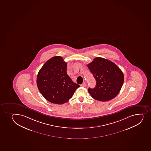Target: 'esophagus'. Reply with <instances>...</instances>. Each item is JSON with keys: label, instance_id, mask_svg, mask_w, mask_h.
<instances>
[{"label": "esophagus", "instance_id": "1", "mask_svg": "<svg viewBox=\"0 0 151 151\" xmlns=\"http://www.w3.org/2000/svg\"><path fill=\"white\" fill-rule=\"evenodd\" d=\"M86 85H87L84 82L83 83L82 85H81V86H82V87H85L86 86Z\"/></svg>", "mask_w": 151, "mask_h": 151}]
</instances>
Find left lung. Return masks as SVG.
I'll use <instances>...</instances> for the list:
<instances>
[{
  "label": "left lung",
  "instance_id": "8db88e82",
  "mask_svg": "<svg viewBox=\"0 0 151 151\" xmlns=\"http://www.w3.org/2000/svg\"><path fill=\"white\" fill-rule=\"evenodd\" d=\"M96 81L95 88L88 91L92 98L101 101H109L115 98L124 82L123 72L111 61L96 58L87 65Z\"/></svg>",
  "mask_w": 151,
  "mask_h": 151
}]
</instances>
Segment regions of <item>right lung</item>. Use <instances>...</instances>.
<instances>
[{"mask_svg":"<svg viewBox=\"0 0 151 151\" xmlns=\"http://www.w3.org/2000/svg\"><path fill=\"white\" fill-rule=\"evenodd\" d=\"M67 63L54 56L44 64L37 74V84L41 94L50 103L62 104L73 96L80 85L67 75Z\"/></svg>","mask_w":151,"mask_h":151,"instance_id":"1","label":"right lung"}]
</instances>
